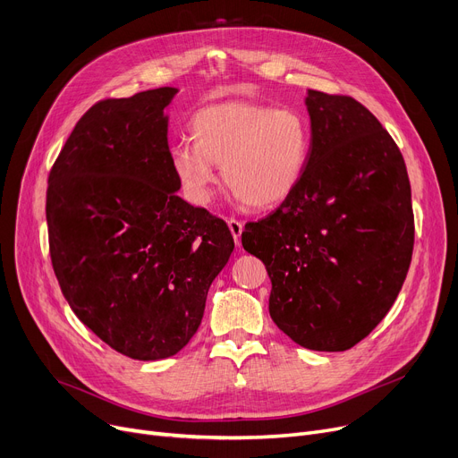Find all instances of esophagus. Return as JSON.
<instances>
[{
    "label": "esophagus",
    "instance_id": "obj_1",
    "mask_svg": "<svg viewBox=\"0 0 458 458\" xmlns=\"http://www.w3.org/2000/svg\"><path fill=\"white\" fill-rule=\"evenodd\" d=\"M228 228H230V232H232V235H233V242H235V245H237V247L242 245L243 223H242V221H237V219H228Z\"/></svg>",
    "mask_w": 458,
    "mask_h": 458
}]
</instances>
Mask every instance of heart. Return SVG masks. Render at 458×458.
<instances>
[{
    "label": "heart",
    "instance_id": "heart-1",
    "mask_svg": "<svg viewBox=\"0 0 458 458\" xmlns=\"http://www.w3.org/2000/svg\"><path fill=\"white\" fill-rule=\"evenodd\" d=\"M195 142L171 152L173 171L191 202L206 206L216 185L215 165L235 195L252 208H271L292 197L311 156L310 120L295 109L226 102L200 109L191 120Z\"/></svg>",
    "mask_w": 458,
    "mask_h": 458
}]
</instances>
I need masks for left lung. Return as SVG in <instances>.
Masks as SVG:
<instances>
[{
    "mask_svg": "<svg viewBox=\"0 0 458 458\" xmlns=\"http://www.w3.org/2000/svg\"><path fill=\"white\" fill-rule=\"evenodd\" d=\"M311 156L292 197L247 223L266 263L269 314L301 347H354L388 314L411 267V182L395 140L351 96L308 90Z\"/></svg>",
    "mask_w": 458,
    "mask_h": 458,
    "instance_id": "left-lung-1",
    "label": "left lung"
}]
</instances>
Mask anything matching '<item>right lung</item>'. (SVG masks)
<instances>
[{"label": "right lung", "instance_id": "right-lung-1", "mask_svg": "<svg viewBox=\"0 0 458 458\" xmlns=\"http://www.w3.org/2000/svg\"><path fill=\"white\" fill-rule=\"evenodd\" d=\"M178 89L92 106L46 192L50 256L78 319L133 360L182 351L233 250L226 223L176 192L168 114Z\"/></svg>", "mask_w": 458, "mask_h": 458}]
</instances>
